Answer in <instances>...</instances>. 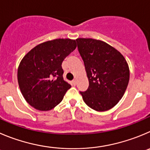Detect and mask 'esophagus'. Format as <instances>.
I'll return each mask as SVG.
<instances>
[{"instance_id":"esophagus-1","label":"esophagus","mask_w":150,"mask_h":150,"mask_svg":"<svg viewBox=\"0 0 150 150\" xmlns=\"http://www.w3.org/2000/svg\"><path fill=\"white\" fill-rule=\"evenodd\" d=\"M72 83H73L74 85H75L77 83V80L76 79H74L73 81H72Z\"/></svg>"}]
</instances>
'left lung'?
<instances>
[{
	"label": "left lung",
	"instance_id": "8db88e82",
	"mask_svg": "<svg viewBox=\"0 0 150 150\" xmlns=\"http://www.w3.org/2000/svg\"><path fill=\"white\" fill-rule=\"evenodd\" d=\"M89 86L80 92L88 107L98 112L110 110L124 95L129 80V69L123 54L106 42L77 38Z\"/></svg>",
	"mask_w": 150,
	"mask_h": 150
}]
</instances>
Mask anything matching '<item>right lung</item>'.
Here are the masks:
<instances>
[{
	"mask_svg": "<svg viewBox=\"0 0 150 150\" xmlns=\"http://www.w3.org/2000/svg\"><path fill=\"white\" fill-rule=\"evenodd\" d=\"M75 40L58 38L40 43L25 54L18 69V81L23 98L40 111L61 103L70 84L63 78L61 64L76 48Z\"/></svg>",
	"mask_w": 150,
	"mask_h": 150,
	"instance_id": "add662e5",
	"label": "right lung"
}]
</instances>
